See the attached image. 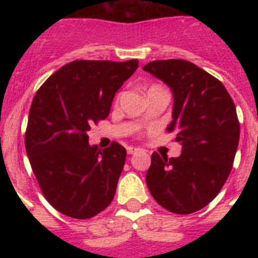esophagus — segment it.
<instances>
[{
  "instance_id": "1",
  "label": "esophagus",
  "mask_w": 258,
  "mask_h": 258,
  "mask_svg": "<svg viewBox=\"0 0 258 258\" xmlns=\"http://www.w3.org/2000/svg\"><path fill=\"white\" fill-rule=\"evenodd\" d=\"M139 151V149H137V147H127V153L130 154V155H133V154L138 153Z\"/></svg>"
}]
</instances>
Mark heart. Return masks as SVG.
I'll list each match as a JSON object with an SVG mask.
<instances>
[{
    "instance_id": "b5f03b06",
    "label": "heart",
    "mask_w": 258,
    "mask_h": 258,
    "mask_svg": "<svg viewBox=\"0 0 258 258\" xmlns=\"http://www.w3.org/2000/svg\"><path fill=\"white\" fill-rule=\"evenodd\" d=\"M154 89H162V87H159V86H151L149 88V92H151V91H154Z\"/></svg>"
}]
</instances>
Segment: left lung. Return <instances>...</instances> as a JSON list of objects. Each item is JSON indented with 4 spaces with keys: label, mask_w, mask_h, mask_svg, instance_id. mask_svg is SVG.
I'll use <instances>...</instances> for the list:
<instances>
[{
    "label": "left lung",
    "mask_w": 258,
    "mask_h": 258,
    "mask_svg": "<svg viewBox=\"0 0 258 258\" xmlns=\"http://www.w3.org/2000/svg\"><path fill=\"white\" fill-rule=\"evenodd\" d=\"M143 70L174 93L169 133L182 145L178 158L151 155L146 183L154 200L175 214L210 204L228 179L240 139L236 105L224 84L186 60H155Z\"/></svg>",
    "instance_id": "obj_1"
}]
</instances>
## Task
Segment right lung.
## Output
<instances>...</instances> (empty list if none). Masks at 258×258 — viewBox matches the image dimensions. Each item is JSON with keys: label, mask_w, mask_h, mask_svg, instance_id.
<instances>
[{"label": "right lung", "mask_w": 258, "mask_h": 258, "mask_svg": "<svg viewBox=\"0 0 258 258\" xmlns=\"http://www.w3.org/2000/svg\"><path fill=\"white\" fill-rule=\"evenodd\" d=\"M137 68V58L75 60L34 95L25 149L42 194L57 212L87 220L112 202L127 153L116 142L103 151L89 146L87 133L108 116L115 92Z\"/></svg>", "instance_id": "obj_1"}]
</instances>
